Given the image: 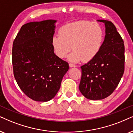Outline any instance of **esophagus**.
<instances>
[{
    "instance_id": "1",
    "label": "esophagus",
    "mask_w": 133,
    "mask_h": 133,
    "mask_svg": "<svg viewBox=\"0 0 133 133\" xmlns=\"http://www.w3.org/2000/svg\"><path fill=\"white\" fill-rule=\"evenodd\" d=\"M69 67L70 68H76V65H74V64H72V63H70L69 64Z\"/></svg>"
}]
</instances>
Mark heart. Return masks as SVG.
I'll list each match as a JSON object with an SVG mask.
<instances>
[{
    "label": "heart",
    "instance_id": "b5f03b06",
    "mask_svg": "<svg viewBox=\"0 0 133 133\" xmlns=\"http://www.w3.org/2000/svg\"><path fill=\"white\" fill-rule=\"evenodd\" d=\"M104 37V30L99 23L80 21L62 27L59 36L52 37L51 43L59 58H65L72 48L74 51L68 57L70 61L88 62L100 51Z\"/></svg>",
    "mask_w": 133,
    "mask_h": 133
}]
</instances>
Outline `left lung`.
Wrapping results in <instances>:
<instances>
[{
  "instance_id": "8db88e82",
  "label": "left lung",
  "mask_w": 133,
  "mask_h": 133,
  "mask_svg": "<svg viewBox=\"0 0 133 133\" xmlns=\"http://www.w3.org/2000/svg\"><path fill=\"white\" fill-rule=\"evenodd\" d=\"M104 23L105 35L99 53L82 65L79 90L86 98L101 100L113 93L125 70V46L122 37L111 21L98 19Z\"/></svg>"
}]
</instances>
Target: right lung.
Here are the masks:
<instances>
[{"label": "right lung", "instance_id": "1", "mask_svg": "<svg viewBox=\"0 0 133 133\" xmlns=\"http://www.w3.org/2000/svg\"><path fill=\"white\" fill-rule=\"evenodd\" d=\"M56 20L26 23L13 42V74L20 89L39 102L52 99L61 87L69 64L54 53L51 40Z\"/></svg>", "mask_w": 133, "mask_h": 133}]
</instances>
